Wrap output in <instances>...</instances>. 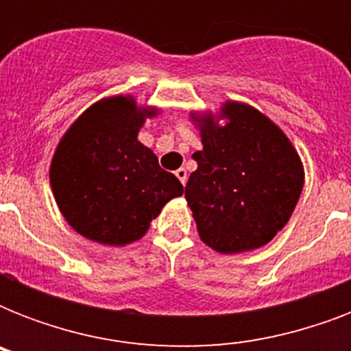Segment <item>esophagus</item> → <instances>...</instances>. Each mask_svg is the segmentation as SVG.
Here are the masks:
<instances>
[{"label":"esophagus","mask_w":351,"mask_h":351,"mask_svg":"<svg viewBox=\"0 0 351 351\" xmlns=\"http://www.w3.org/2000/svg\"><path fill=\"white\" fill-rule=\"evenodd\" d=\"M176 178H178V180L182 182V184H184V186H186V182H187V171L184 169V167H180V169H176Z\"/></svg>","instance_id":"esophagus-1"}]
</instances>
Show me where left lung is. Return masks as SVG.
I'll return each mask as SVG.
<instances>
[{
	"instance_id": "left-lung-1",
	"label": "left lung",
	"mask_w": 351,
	"mask_h": 351,
	"mask_svg": "<svg viewBox=\"0 0 351 351\" xmlns=\"http://www.w3.org/2000/svg\"><path fill=\"white\" fill-rule=\"evenodd\" d=\"M225 120L224 124L219 121ZM202 151L186 186L200 240L234 255L258 250L288 224L304 186V167L282 129L258 109L228 100L191 112Z\"/></svg>"
}]
</instances>
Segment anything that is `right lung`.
I'll list each match as a JSON object with an SVG mask.
<instances>
[{
	"mask_svg": "<svg viewBox=\"0 0 351 351\" xmlns=\"http://www.w3.org/2000/svg\"><path fill=\"white\" fill-rule=\"evenodd\" d=\"M158 107L131 95L101 98L80 114L58 143L49 178L63 219L104 245H127L147 233L165 204L184 187L138 140Z\"/></svg>",
	"mask_w": 351,
	"mask_h": 351,
	"instance_id": "obj_1",
	"label": "right lung"
}]
</instances>
